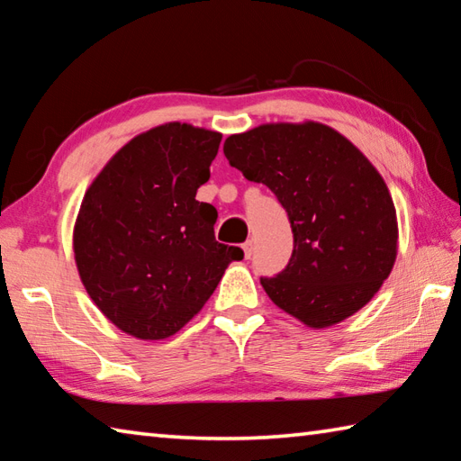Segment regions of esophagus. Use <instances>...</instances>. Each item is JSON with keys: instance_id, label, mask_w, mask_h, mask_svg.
I'll list each match as a JSON object with an SVG mask.
<instances>
[{"instance_id": "34e87169", "label": "esophagus", "mask_w": 461, "mask_h": 461, "mask_svg": "<svg viewBox=\"0 0 461 461\" xmlns=\"http://www.w3.org/2000/svg\"><path fill=\"white\" fill-rule=\"evenodd\" d=\"M241 248H243V253H246V259H249L253 251V241H246Z\"/></svg>"}]
</instances>
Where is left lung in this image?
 I'll return each mask as SVG.
<instances>
[{
	"label": "left lung",
	"mask_w": 461,
	"mask_h": 461,
	"mask_svg": "<svg viewBox=\"0 0 461 461\" xmlns=\"http://www.w3.org/2000/svg\"><path fill=\"white\" fill-rule=\"evenodd\" d=\"M223 154L287 212L293 253L276 277H261L269 299L312 329L365 307L398 243L393 198L366 156L319 122L263 124L230 136Z\"/></svg>",
	"instance_id": "obj_1"
}]
</instances>
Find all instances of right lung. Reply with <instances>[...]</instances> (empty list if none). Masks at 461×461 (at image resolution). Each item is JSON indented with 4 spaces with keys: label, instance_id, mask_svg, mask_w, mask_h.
Returning a JSON list of instances; mask_svg holds the SVG:
<instances>
[{
    "label": "right lung",
    "instance_id": "1",
    "mask_svg": "<svg viewBox=\"0 0 461 461\" xmlns=\"http://www.w3.org/2000/svg\"><path fill=\"white\" fill-rule=\"evenodd\" d=\"M221 134L170 122L136 136L86 190L75 261L103 315L144 340L178 332L241 248L215 241L218 212L195 200Z\"/></svg>",
    "mask_w": 461,
    "mask_h": 461
}]
</instances>
